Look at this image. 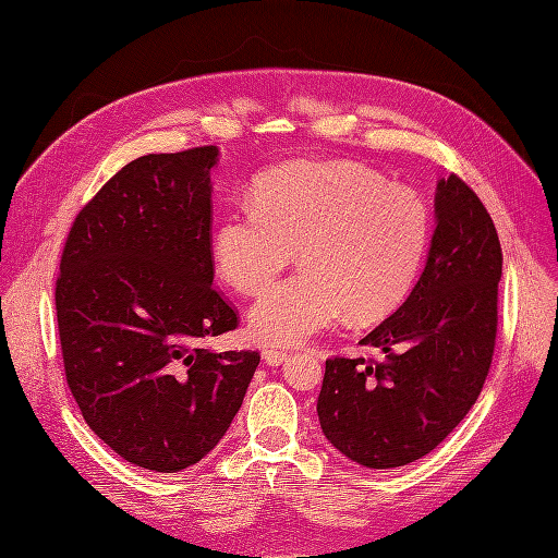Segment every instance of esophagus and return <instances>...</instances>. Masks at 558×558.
<instances>
[{
	"mask_svg": "<svg viewBox=\"0 0 558 558\" xmlns=\"http://www.w3.org/2000/svg\"><path fill=\"white\" fill-rule=\"evenodd\" d=\"M287 350H280V348H267L262 350V360L267 366H280L282 362H287Z\"/></svg>",
	"mask_w": 558,
	"mask_h": 558,
	"instance_id": "1",
	"label": "esophagus"
}]
</instances>
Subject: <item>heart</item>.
<instances>
[{"label":"heart","mask_w":558,"mask_h":558,"mask_svg":"<svg viewBox=\"0 0 558 558\" xmlns=\"http://www.w3.org/2000/svg\"><path fill=\"white\" fill-rule=\"evenodd\" d=\"M432 234L427 203L379 173L337 160H299L259 175L251 203L230 208L213 234L219 276L259 294L294 259L303 271L269 287L248 312L264 345H291L348 312L389 314L412 289Z\"/></svg>","instance_id":"obj_1"}]
</instances>
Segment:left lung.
<instances>
[{
	"mask_svg": "<svg viewBox=\"0 0 558 558\" xmlns=\"http://www.w3.org/2000/svg\"><path fill=\"white\" fill-rule=\"evenodd\" d=\"M502 248L477 194L452 173L436 183L434 232L412 294L360 343L385 362H326L318 421L364 468L432 452L482 393L497 332Z\"/></svg>",
	"mask_w": 558,
	"mask_h": 558,
	"instance_id": "obj_1",
	"label": "left lung"
}]
</instances>
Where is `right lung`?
Segmentation results:
<instances>
[{
    "instance_id": "right-lung-1",
    "label": "right lung",
    "mask_w": 558,
    "mask_h": 558,
    "mask_svg": "<svg viewBox=\"0 0 558 558\" xmlns=\"http://www.w3.org/2000/svg\"><path fill=\"white\" fill-rule=\"evenodd\" d=\"M217 162V146H198L122 167L74 219L56 282L65 375L85 423L156 473L215 450L259 364L255 350L201 348L238 328L213 289Z\"/></svg>"
}]
</instances>
